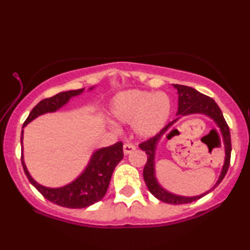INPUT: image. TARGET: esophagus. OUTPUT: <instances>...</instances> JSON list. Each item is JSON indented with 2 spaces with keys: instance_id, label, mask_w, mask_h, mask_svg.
<instances>
[{
  "instance_id": "1",
  "label": "esophagus",
  "mask_w": 250,
  "mask_h": 250,
  "mask_svg": "<svg viewBox=\"0 0 250 250\" xmlns=\"http://www.w3.org/2000/svg\"><path fill=\"white\" fill-rule=\"evenodd\" d=\"M135 150V146L132 145V143H125L124 145V153L126 154H130L131 152Z\"/></svg>"
}]
</instances>
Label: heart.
<instances>
[{
	"label": "heart",
	"instance_id": "b5f03b06",
	"mask_svg": "<svg viewBox=\"0 0 250 250\" xmlns=\"http://www.w3.org/2000/svg\"><path fill=\"white\" fill-rule=\"evenodd\" d=\"M171 99L164 92L128 90L118 94L111 104V115L120 124H133L143 138L162 130L170 119Z\"/></svg>",
	"mask_w": 250,
	"mask_h": 250
}]
</instances>
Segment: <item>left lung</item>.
<instances>
[{
	"mask_svg": "<svg viewBox=\"0 0 250 250\" xmlns=\"http://www.w3.org/2000/svg\"><path fill=\"white\" fill-rule=\"evenodd\" d=\"M174 87L177 89L179 92V110H177V116H188V115H206L209 118H211L218 128L221 129L222 134H223V140L224 145H225V163H224L223 170L221 175H219V179L217 183L215 184L213 188H211L209 191L206 193L202 194V195L198 196H193V197H186V196H180L175 195V194H172L167 192V189H164L162 186L159 184L158 180L155 177V168H154V155H155V150L156 146H158V142L160 139L166 135V137L170 138V134L173 131H168L172 125L175 124V122L179 120V118H176L175 120H173L170 124L167 125L164 128L160 131L158 134H155L154 137L147 139L146 141L142 142L139 145L140 149L143 150L147 155V161L143 168V179H145L146 184L151 192L152 195H154L158 200L162 201L164 203H167V204H188V203H192L196 200H200L206 194L213 191V189L216 188V186L221 183L224 177H225L226 173L228 171V167H229L230 163V153H231V141H230V132H229V126H228L227 122L224 118L222 110L219 109L217 104L215 103L213 98H210L208 96H205L201 94L200 91H197L192 87L183 86V84H174Z\"/></svg>",
	"mask_w": 250,
	"mask_h": 250,
	"instance_id": "left-lung-1",
	"label": "left lung"
}]
</instances>
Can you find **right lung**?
Listing matches in <instances>:
<instances>
[{"mask_svg":"<svg viewBox=\"0 0 250 250\" xmlns=\"http://www.w3.org/2000/svg\"><path fill=\"white\" fill-rule=\"evenodd\" d=\"M90 89H92V88H90ZM83 91V88L77 90L59 92V94L50 97V98L40 101L29 112L27 119L24 122L23 128L32 120L35 119L36 117L44 115L46 112L56 111L65 104L68 103L71 97L82 94ZM23 132L24 131L22 130L21 142H23ZM122 146H124L122 142H117L113 146L97 150L92 154L89 163H88L87 167L84 168L82 174L71 183L58 188H45V186L34 181L33 177L29 175L26 166L24 163L23 153L21 156V161H22L24 172L28 181L35 186V188L45 198H47L54 204L67 207V208H84V207L90 206L103 200L108 189L113 170L124 158Z\"/></svg>","mask_w":250,"mask_h":250,"instance_id":"right-lung-1","label":"right lung"}]
</instances>
